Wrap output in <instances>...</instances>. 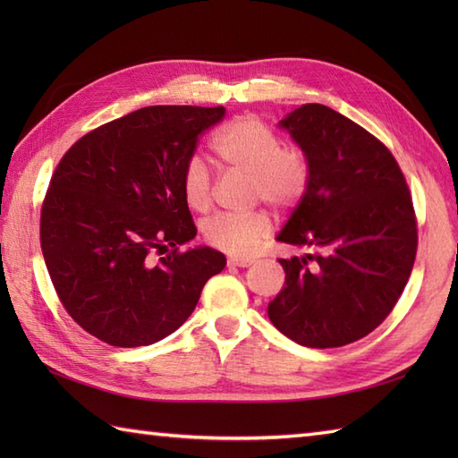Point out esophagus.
Wrapping results in <instances>:
<instances>
[{"instance_id": "34e87169", "label": "esophagus", "mask_w": 458, "mask_h": 458, "mask_svg": "<svg viewBox=\"0 0 458 458\" xmlns=\"http://www.w3.org/2000/svg\"><path fill=\"white\" fill-rule=\"evenodd\" d=\"M251 264H254V259L251 258H230L228 259L230 267H250Z\"/></svg>"}]
</instances>
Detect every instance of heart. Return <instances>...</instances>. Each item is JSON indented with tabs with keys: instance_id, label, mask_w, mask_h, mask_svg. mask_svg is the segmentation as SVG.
Returning <instances> with one entry per match:
<instances>
[{
	"instance_id": "b5f03b06",
	"label": "heart",
	"mask_w": 458,
	"mask_h": 458,
	"mask_svg": "<svg viewBox=\"0 0 458 458\" xmlns=\"http://www.w3.org/2000/svg\"><path fill=\"white\" fill-rule=\"evenodd\" d=\"M212 148L230 171L248 174L250 194L274 208H293L303 200L310 182V163L297 145H284L281 135L258 115H240L214 135ZM181 189L192 210L212 204V174L200 157L184 165ZM271 232L264 210L248 214H218L204 222L202 234L212 248L230 256H250Z\"/></svg>"
}]
</instances>
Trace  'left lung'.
<instances>
[{
	"label": "left lung",
	"instance_id": "8db88e82",
	"mask_svg": "<svg viewBox=\"0 0 458 458\" xmlns=\"http://www.w3.org/2000/svg\"><path fill=\"white\" fill-rule=\"evenodd\" d=\"M310 163V182L277 240L310 248L279 259L285 285L269 320L309 348H336L372 333L411 276L417 218L392 151L323 104L279 122Z\"/></svg>",
	"mask_w": 458,
	"mask_h": 458
}]
</instances>
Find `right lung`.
I'll list each match as a JSON object with an SVG mask.
<instances>
[{"instance_id":"obj_1","label":"right lung","mask_w":458,"mask_h":458,"mask_svg":"<svg viewBox=\"0 0 458 458\" xmlns=\"http://www.w3.org/2000/svg\"><path fill=\"white\" fill-rule=\"evenodd\" d=\"M226 110L148 106L68 149L41 208V250L66 313L102 343L135 348L174 333L226 258L181 251L197 236L181 177Z\"/></svg>"}]
</instances>
